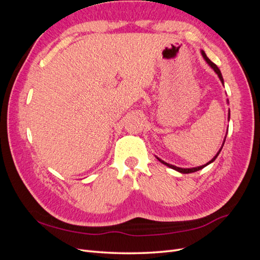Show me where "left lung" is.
<instances>
[{"mask_svg": "<svg viewBox=\"0 0 260 260\" xmlns=\"http://www.w3.org/2000/svg\"><path fill=\"white\" fill-rule=\"evenodd\" d=\"M202 54H203V56H204V58L206 59V61L208 62V64L211 66V68L215 70V72L217 73V75L219 76V78H220V80H221V82L223 83V78H222V75H221V73H220V70H219V68L217 67V65L216 64H214V62H212L207 56H206V54L204 53V51H202ZM219 153H220V151L217 153V155L214 157V158H212L209 162H207L206 165H203V166H200V167H196V168H191V169H185V168H179V167H176V166H172V165H170V164H167V162H165V161H162L161 159H159L158 157H157V159H158L160 162H162L164 165H166V166H168L169 168H172V169H175V170H177V171H179V172H181V174H191V172H195V171H199V170H201V169H203L204 167H206L207 165H209L210 162H212L214 161L216 158H217V156L219 155Z\"/></svg>", "mask_w": 260, "mask_h": 260, "instance_id": "8db88e82", "label": "left lung"}]
</instances>
